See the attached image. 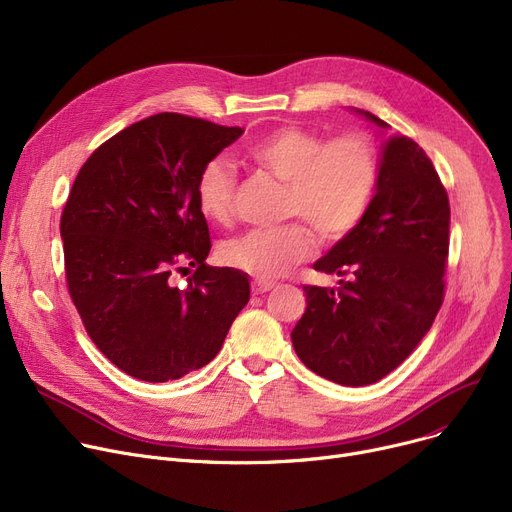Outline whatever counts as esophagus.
<instances>
[{"mask_svg": "<svg viewBox=\"0 0 512 512\" xmlns=\"http://www.w3.org/2000/svg\"><path fill=\"white\" fill-rule=\"evenodd\" d=\"M272 288H276V284H274V282H263V280H257V282H253V286H251L253 294H263V292H270Z\"/></svg>", "mask_w": 512, "mask_h": 512, "instance_id": "esophagus-1", "label": "esophagus"}]
</instances>
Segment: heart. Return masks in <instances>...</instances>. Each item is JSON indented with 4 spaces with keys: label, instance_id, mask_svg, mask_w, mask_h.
<instances>
[{
    "label": "heart",
    "instance_id": "b5f03b06",
    "mask_svg": "<svg viewBox=\"0 0 512 512\" xmlns=\"http://www.w3.org/2000/svg\"><path fill=\"white\" fill-rule=\"evenodd\" d=\"M263 172L288 186L284 215L305 220L321 240L336 242L351 234L371 205L380 180V157L363 134H346L328 143L317 132L280 128L247 151ZM236 174L224 159H211L195 182V199L207 220L232 218ZM315 238L303 224L278 230H249L226 240L220 259L257 280L286 276L307 261Z\"/></svg>",
    "mask_w": 512,
    "mask_h": 512
}]
</instances>
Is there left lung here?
<instances>
[{
  "instance_id": "left-lung-1",
  "label": "left lung",
  "mask_w": 512,
  "mask_h": 512,
  "mask_svg": "<svg viewBox=\"0 0 512 512\" xmlns=\"http://www.w3.org/2000/svg\"><path fill=\"white\" fill-rule=\"evenodd\" d=\"M382 134L390 128L353 110ZM450 205L425 151L402 134L382 141L380 180L361 224L313 263L338 288L303 286L307 309L290 338L299 359L340 386H367L405 361L444 299Z\"/></svg>"
}]
</instances>
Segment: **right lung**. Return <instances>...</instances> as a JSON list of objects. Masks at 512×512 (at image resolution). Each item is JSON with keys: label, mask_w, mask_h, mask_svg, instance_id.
<instances>
[{"label": "right lung", "mask_w": 512, "mask_h": 512, "mask_svg": "<svg viewBox=\"0 0 512 512\" xmlns=\"http://www.w3.org/2000/svg\"><path fill=\"white\" fill-rule=\"evenodd\" d=\"M245 132L182 114L134 122L80 168L66 201L70 297L99 351L143 382H168L220 353L247 274L205 263L211 242L197 207L201 168ZM197 266L186 289L174 271Z\"/></svg>", "instance_id": "1"}]
</instances>
